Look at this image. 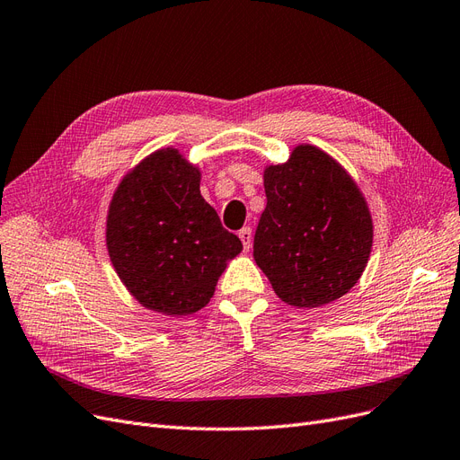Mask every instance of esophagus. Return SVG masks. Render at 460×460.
<instances>
[{
  "label": "esophagus",
  "mask_w": 460,
  "mask_h": 460,
  "mask_svg": "<svg viewBox=\"0 0 460 460\" xmlns=\"http://www.w3.org/2000/svg\"><path fill=\"white\" fill-rule=\"evenodd\" d=\"M237 235H240V240L243 243V249L249 251L251 245H252V230H251V226H243Z\"/></svg>",
  "instance_id": "34e87169"
}]
</instances>
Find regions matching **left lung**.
<instances>
[{"mask_svg":"<svg viewBox=\"0 0 460 460\" xmlns=\"http://www.w3.org/2000/svg\"><path fill=\"white\" fill-rule=\"evenodd\" d=\"M264 192L252 257L276 295L291 306L318 308L350 291L373 243L371 215L350 175L303 145L264 171Z\"/></svg>","mask_w":460,"mask_h":460,"instance_id":"1","label":"left lung"}]
</instances>
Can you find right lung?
<instances>
[{"label":"right lung","mask_w":460,"mask_h":460,"mask_svg":"<svg viewBox=\"0 0 460 460\" xmlns=\"http://www.w3.org/2000/svg\"><path fill=\"white\" fill-rule=\"evenodd\" d=\"M106 245L118 276L142 306L186 315L209 303L226 261L243 249L199 194V171L157 150L118 186Z\"/></svg>","instance_id":"1"}]
</instances>
